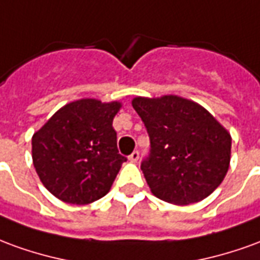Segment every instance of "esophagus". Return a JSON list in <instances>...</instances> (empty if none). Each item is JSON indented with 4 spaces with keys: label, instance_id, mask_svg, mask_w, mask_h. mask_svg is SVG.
<instances>
[{
    "label": "esophagus",
    "instance_id": "1",
    "mask_svg": "<svg viewBox=\"0 0 260 260\" xmlns=\"http://www.w3.org/2000/svg\"><path fill=\"white\" fill-rule=\"evenodd\" d=\"M129 161H132V163H136L138 160H139V152L138 150H135V152H132L129 154Z\"/></svg>",
    "mask_w": 260,
    "mask_h": 260
}]
</instances>
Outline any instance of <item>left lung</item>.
I'll return each mask as SVG.
<instances>
[{"label": "left lung", "mask_w": 260, "mask_h": 260, "mask_svg": "<svg viewBox=\"0 0 260 260\" xmlns=\"http://www.w3.org/2000/svg\"><path fill=\"white\" fill-rule=\"evenodd\" d=\"M132 106L150 138V153L141 169L153 195L189 205L203 201L223 182L231 136L206 108L173 94L135 97Z\"/></svg>", "instance_id": "1"}]
</instances>
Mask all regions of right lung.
<instances>
[{"instance_id":"add662e5","label":"right lung","mask_w":260,"mask_h":260,"mask_svg":"<svg viewBox=\"0 0 260 260\" xmlns=\"http://www.w3.org/2000/svg\"><path fill=\"white\" fill-rule=\"evenodd\" d=\"M119 108V102L76 100L59 108L33 135V166L59 201L87 205L108 193L126 161L113 128Z\"/></svg>"}]
</instances>
